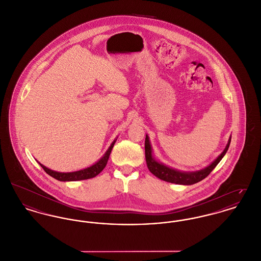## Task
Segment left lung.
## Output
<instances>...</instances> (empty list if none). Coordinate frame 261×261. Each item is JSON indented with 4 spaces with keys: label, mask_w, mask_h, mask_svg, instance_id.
Wrapping results in <instances>:
<instances>
[{
    "label": "left lung",
    "mask_w": 261,
    "mask_h": 261,
    "mask_svg": "<svg viewBox=\"0 0 261 261\" xmlns=\"http://www.w3.org/2000/svg\"><path fill=\"white\" fill-rule=\"evenodd\" d=\"M230 141H231V139H229L228 143H227L226 147L224 148V150L222 151V153L214 161L211 166L205 167L204 169L194 171V172H181V171L169 168V167L164 166L153 160V158L151 155V147H150V143L148 141V137L145 136L144 151H145L146 166L148 167L149 171L152 174H154L156 177H159L160 179H163L165 181L171 182V184H176V185H185V186L193 185V184H196V182L202 180L203 178H205L214 170V167L218 165V163L221 161V159L226 153V151L229 147V144H230Z\"/></svg>",
    "instance_id": "obj_1"
}]
</instances>
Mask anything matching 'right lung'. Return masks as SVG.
<instances>
[{"label": "right lung", "instance_id": "right-lung-1", "mask_svg": "<svg viewBox=\"0 0 261 261\" xmlns=\"http://www.w3.org/2000/svg\"><path fill=\"white\" fill-rule=\"evenodd\" d=\"M115 142H113L110 146V148L107 150V152L105 153V155L96 163L94 166H90L88 168L79 170V171H73V172H58V171H54L49 168H47L46 166H43L40 164V166L44 168V170L47 172L48 175L53 176L54 178L60 180V181H75V180H83V179H89L92 177H95V175H97L108 164L110 154L112 152V149L114 147Z\"/></svg>", "mask_w": 261, "mask_h": 261}]
</instances>
